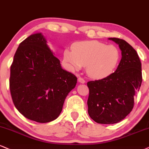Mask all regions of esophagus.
Returning a JSON list of instances; mask_svg holds the SVG:
<instances>
[{"mask_svg": "<svg viewBox=\"0 0 149 149\" xmlns=\"http://www.w3.org/2000/svg\"><path fill=\"white\" fill-rule=\"evenodd\" d=\"M78 82H80V83H82V84H84L85 82V80L82 78H81V77H79V78H78Z\"/></svg>", "mask_w": 149, "mask_h": 149, "instance_id": "obj_1", "label": "esophagus"}]
</instances>
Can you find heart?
<instances>
[{
  "instance_id": "1",
  "label": "heart",
  "mask_w": 149,
  "mask_h": 149,
  "mask_svg": "<svg viewBox=\"0 0 149 149\" xmlns=\"http://www.w3.org/2000/svg\"><path fill=\"white\" fill-rule=\"evenodd\" d=\"M63 60L71 71L86 66V71L91 78L102 79L112 74L117 67L120 52L116 46L98 41H82L73 44L72 50H64Z\"/></svg>"
}]
</instances>
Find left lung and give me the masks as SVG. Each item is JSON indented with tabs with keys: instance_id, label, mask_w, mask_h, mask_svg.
I'll return each mask as SVG.
<instances>
[{
	"instance_id": "1",
	"label": "left lung",
	"mask_w": 149,
	"mask_h": 149,
	"mask_svg": "<svg viewBox=\"0 0 149 149\" xmlns=\"http://www.w3.org/2000/svg\"><path fill=\"white\" fill-rule=\"evenodd\" d=\"M108 39L121 51L119 66L106 78L87 82L88 114L102 124L116 123L126 118L133 108L134 96L142 82L141 64L135 50L123 39Z\"/></svg>"
}]
</instances>
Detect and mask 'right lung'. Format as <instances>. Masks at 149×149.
Returning <instances> with one entry per match:
<instances>
[{"label": "right lung", "mask_w": 149, "mask_h": 149, "mask_svg": "<svg viewBox=\"0 0 149 149\" xmlns=\"http://www.w3.org/2000/svg\"><path fill=\"white\" fill-rule=\"evenodd\" d=\"M77 78L62 69L42 33L19 44L10 67V89L16 108L39 123L56 119Z\"/></svg>", "instance_id": "obj_1"}]
</instances>
